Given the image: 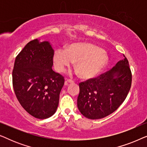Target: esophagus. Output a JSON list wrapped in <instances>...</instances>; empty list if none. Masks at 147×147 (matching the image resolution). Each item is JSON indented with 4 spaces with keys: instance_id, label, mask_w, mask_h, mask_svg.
<instances>
[{
    "instance_id": "1",
    "label": "esophagus",
    "mask_w": 147,
    "mask_h": 147,
    "mask_svg": "<svg viewBox=\"0 0 147 147\" xmlns=\"http://www.w3.org/2000/svg\"><path fill=\"white\" fill-rule=\"evenodd\" d=\"M73 81H72V80H66V81L65 82V86H67V84H72L73 83Z\"/></svg>"
}]
</instances>
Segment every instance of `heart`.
I'll return each instance as SVG.
<instances>
[{
    "label": "heart",
    "instance_id": "heart-1",
    "mask_svg": "<svg viewBox=\"0 0 147 147\" xmlns=\"http://www.w3.org/2000/svg\"><path fill=\"white\" fill-rule=\"evenodd\" d=\"M53 65L58 72H63L76 61L75 67L80 78L90 79L105 67L108 57L105 52L94 44L82 42L73 43L66 49L59 48L54 53Z\"/></svg>",
    "mask_w": 147,
    "mask_h": 147
}]
</instances>
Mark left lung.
Here are the masks:
<instances>
[{"label": "left lung", "mask_w": 147, "mask_h": 147, "mask_svg": "<svg viewBox=\"0 0 147 147\" xmlns=\"http://www.w3.org/2000/svg\"><path fill=\"white\" fill-rule=\"evenodd\" d=\"M124 57L109 71L80 83L78 108L86 118L106 117L126 99L131 87L132 74L128 59Z\"/></svg>", "instance_id": "obj_1"}]
</instances>
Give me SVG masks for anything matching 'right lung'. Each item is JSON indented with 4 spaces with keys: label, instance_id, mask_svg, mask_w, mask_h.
Listing matches in <instances>:
<instances>
[{
    "label": "right lung",
    "instance_id": "1",
    "mask_svg": "<svg viewBox=\"0 0 147 147\" xmlns=\"http://www.w3.org/2000/svg\"><path fill=\"white\" fill-rule=\"evenodd\" d=\"M54 50L49 41L29 42L15 59L13 86L28 113L46 119L55 113L64 78L52 69Z\"/></svg>",
    "mask_w": 147,
    "mask_h": 147
}]
</instances>
